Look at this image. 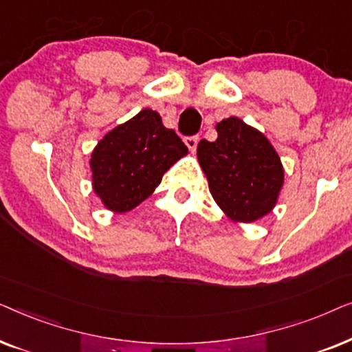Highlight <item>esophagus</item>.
Masks as SVG:
<instances>
[{
  "label": "esophagus",
  "instance_id": "esophagus-1",
  "mask_svg": "<svg viewBox=\"0 0 352 352\" xmlns=\"http://www.w3.org/2000/svg\"><path fill=\"white\" fill-rule=\"evenodd\" d=\"M184 142H186V146L189 147V151L194 152L197 146H199V136H197V134H195V136H187L184 139Z\"/></svg>",
  "mask_w": 352,
  "mask_h": 352
}]
</instances>
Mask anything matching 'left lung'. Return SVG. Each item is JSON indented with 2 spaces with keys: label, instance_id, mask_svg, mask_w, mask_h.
<instances>
[{
  "label": "left lung",
  "instance_id": "left-lung-1",
  "mask_svg": "<svg viewBox=\"0 0 352 352\" xmlns=\"http://www.w3.org/2000/svg\"><path fill=\"white\" fill-rule=\"evenodd\" d=\"M218 139H201L197 147L210 192L234 221L263 218L276 205L283 168L271 142L237 117L216 124Z\"/></svg>",
  "mask_w": 352,
  "mask_h": 352
}]
</instances>
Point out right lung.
Returning <instances> with one entry per match:
<instances>
[{"label": "right lung", "instance_id": "obj_1", "mask_svg": "<svg viewBox=\"0 0 352 352\" xmlns=\"http://www.w3.org/2000/svg\"><path fill=\"white\" fill-rule=\"evenodd\" d=\"M187 153L181 138L144 109L112 129L91 155L94 192L109 210L124 213L147 199L173 163Z\"/></svg>", "mask_w": 352, "mask_h": 352}]
</instances>
